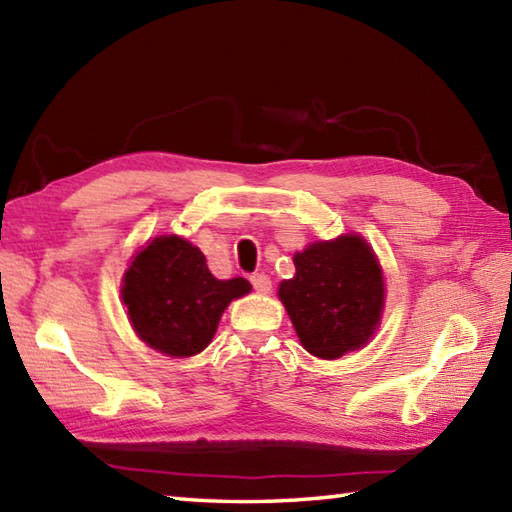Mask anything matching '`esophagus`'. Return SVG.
Wrapping results in <instances>:
<instances>
[{
    "mask_svg": "<svg viewBox=\"0 0 512 512\" xmlns=\"http://www.w3.org/2000/svg\"><path fill=\"white\" fill-rule=\"evenodd\" d=\"M250 284H253L257 292H270V288H273V281H270V277L264 273H255L250 277Z\"/></svg>",
    "mask_w": 512,
    "mask_h": 512,
    "instance_id": "esophagus-1",
    "label": "esophagus"
}]
</instances>
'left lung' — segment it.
Wrapping results in <instances>:
<instances>
[{"label": "left lung", "instance_id": "obj_1", "mask_svg": "<svg viewBox=\"0 0 512 512\" xmlns=\"http://www.w3.org/2000/svg\"><path fill=\"white\" fill-rule=\"evenodd\" d=\"M297 275L281 281L279 299L306 350L339 358L374 334L385 301L383 273L363 237L343 235L295 255Z\"/></svg>", "mask_w": 512, "mask_h": 512}]
</instances>
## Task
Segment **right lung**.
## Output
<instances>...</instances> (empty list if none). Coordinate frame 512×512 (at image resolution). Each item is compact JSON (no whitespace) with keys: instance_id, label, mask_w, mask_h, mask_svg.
Masks as SVG:
<instances>
[{"instance_id":"1","label":"right lung","mask_w":512,"mask_h":512,"mask_svg":"<svg viewBox=\"0 0 512 512\" xmlns=\"http://www.w3.org/2000/svg\"><path fill=\"white\" fill-rule=\"evenodd\" d=\"M123 281L134 330L149 347L169 356L202 352L228 303L250 290L244 277L215 279L202 250L176 235L149 242Z\"/></svg>"}]
</instances>
